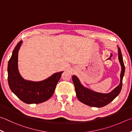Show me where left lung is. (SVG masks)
<instances>
[{
  "instance_id": "8db88e82",
  "label": "left lung",
  "mask_w": 132,
  "mask_h": 132,
  "mask_svg": "<svg viewBox=\"0 0 132 132\" xmlns=\"http://www.w3.org/2000/svg\"><path fill=\"white\" fill-rule=\"evenodd\" d=\"M118 58L121 65V81L118 86L109 93H101L94 92L84 87L76 76H72V80L78 99L87 106L95 107H102L111 102L119 93L122 87V80L125 73V66L121 49L118 48Z\"/></svg>"
}]
</instances>
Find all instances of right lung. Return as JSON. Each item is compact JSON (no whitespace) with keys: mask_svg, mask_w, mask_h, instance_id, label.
<instances>
[{"mask_svg":"<svg viewBox=\"0 0 132 132\" xmlns=\"http://www.w3.org/2000/svg\"><path fill=\"white\" fill-rule=\"evenodd\" d=\"M22 42H19L13 50L8 63V82L10 88L23 102L39 104L47 101L55 89L63 71L54 74L48 78L39 82L25 80L19 73L18 54Z\"/></svg>","mask_w":132,"mask_h":132,"instance_id":"add662e5","label":"right lung"}]
</instances>
